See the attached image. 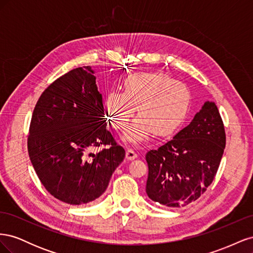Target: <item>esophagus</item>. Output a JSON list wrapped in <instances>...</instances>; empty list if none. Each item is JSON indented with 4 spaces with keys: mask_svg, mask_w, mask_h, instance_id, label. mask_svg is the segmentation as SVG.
Here are the masks:
<instances>
[{
    "mask_svg": "<svg viewBox=\"0 0 253 253\" xmlns=\"http://www.w3.org/2000/svg\"><path fill=\"white\" fill-rule=\"evenodd\" d=\"M126 158L127 160H133V159L137 158V154H136V153H135L132 149H128V150H126Z\"/></svg>",
    "mask_w": 253,
    "mask_h": 253,
    "instance_id": "1",
    "label": "esophagus"
}]
</instances>
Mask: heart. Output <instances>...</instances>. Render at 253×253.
<instances>
[{
	"label": "heart",
	"mask_w": 253,
	"mask_h": 253,
	"mask_svg": "<svg viewBox=\"0 0 253 253\" xmlns=\"http://www.w3.org/2000/svg\"><path fill=\"white\" fill-rule=\"evenodd\" d=\"M191 93L185 84L162 73H137L122 84V93L110 90L103 111L115 131H124L138 108V115L124 135V141L139 145L157 134L173 135L185 121Z\"/></svg>",
	"instance_id": "b5f03b06"
}]
</instances>
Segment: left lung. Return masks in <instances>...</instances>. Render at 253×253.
<instances>
[{"instance_id":"1","label":"left lung","mask_w":253,"mask_h":253,"mask_svg":"<svg viewBox=\"0 0 253 253\" xmlns=\"http://www.w3.org/2000/svg\"><path fill=\"white\" fill-rule=\"evenodd\" d=\"M225 145V127L217 106L207 101L172 140L147 153L145 192L153 202L172 208L195 202L216 175Z\"/></svg>"}]
</instances>
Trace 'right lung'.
Segmentation results:
<instances>
[{"instance_id":"add662e5","label":"right lung","mask_w":253,"mask_h":253,"mask_svg":"<svg viewBox=\"0 0 253 253\" xmlns=\"http://www.w3.org/2000/svg\"><path fill=\"white\" fill-rule=\"evenodd\" d=\"M94 74L90 66H83L53 81L30 121L27 148L38 177L53 197L70 205L100 197L126 156L106 128ZM100 145L109 148L88 154Z\"/></svg>"}]
</instances>
